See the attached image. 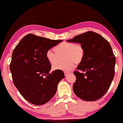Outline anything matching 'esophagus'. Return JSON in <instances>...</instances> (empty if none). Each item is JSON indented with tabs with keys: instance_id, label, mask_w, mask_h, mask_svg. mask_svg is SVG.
<instances>
[{
	"instance_id": "1",
	"label": "esophagus",
	"mask_w": 123,
	"mask_h": 123,
	"mask_svg": "<svg viewBox=\"0 0 123 123\" xmlns=\"http://www.w3.org/2000/svg\"><path fill=\"white\" fill-rule=\"evenodd\" d=\"M68 72H64V74H65V76H67V74H68Z\"/></svg>"
}]
</instances>
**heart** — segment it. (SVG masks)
Returning a JSON list of instances; mask_svg holds the SVG:
<instances>
[{"label": "heart", "mask_w": 123, "mask_h": 123, "mask_svg": "<svg viewBox=\"0 0 123 123\" xmlns=\"http://www.w3.org/2000/svg\"><path fill=\"white\" fill-rule=\"evenodd\" d=\"M56 53L49 49L46 52V57L51 65L58 62L61 57L65 55L62 64L54 65L53 69L61 70L65 72H69L75 66V62L78 64L83 61L85 55L84 48L80 44L74 43H62L55 48Z\"/></svg>", "instance_id": "heart-1"}]
</instances>
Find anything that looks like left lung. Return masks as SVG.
<instances>
[{"label":"left lung","mask_w":123,"mask_h":123,"mask_svg":"<svg viewBox=\"0 0 123 123\" xmlns=\"http://www.w3.org/2000/svg\"><path fill=\"white\" fill-rule=\"evenodd\" d=\"M67 42L80 43L85 50L83 61L77 67L78 70L74 72L76 77L73 86L74 92L85 101L100 98L107 92L115 75L116 59L110 43L92 31L78 35Z\"/></svg>","instance_id":"8db88e82"}]
</instances>
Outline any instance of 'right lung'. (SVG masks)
I'll return each instance as SVG.
<instances>
[{"label":"right lung","mask_w":123,"mask_h":123,"mask_svg":"<svg viewBox=\"0 0 123 123\" xmlns=\"http://www.w3.org/2000/svg\"><path fill=\"white\" fill-rule=\"evenodd\" d=\"M62 41L29 34L13 51L10 70L13 84L24 98L32 104L42 105L49 102L65 77L61 70L49 73L51 65L46 56L47 50Z\"/></svg>","instance_id":"add662e5"}]
</instances>
